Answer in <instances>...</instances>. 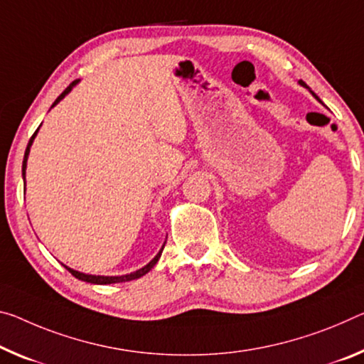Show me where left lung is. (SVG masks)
<instances>
[{"instance_id":"left-lung-1","label":"left lung","mask_w":364,"mask_h":364,"mask_svg":"<svg viewBox=\"0 0 364 364\" xmlns=\"http://www.w3.org/2000/svg\"><path fill=\"white\" fill-rule=\"evenodd\" d=\"M299 84H301V85H304V82H303V80H299ZM314 97H316V94H313ZM316 99H317V97H316Z\"/></svg>"}]
</instances>
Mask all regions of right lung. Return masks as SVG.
<instances>
[{
	"label": "right lung",
	"mask_w": 364,
	"mask_h": 364,
	"mask_svg": "<svg viewBox=\"0 0 364 364\" xmlns=\"http://www.w3.org/2000/svg\"><path fill=\"white\" fill-rule=\"evenodd\" d=\"M77 84V80H73L71 84L68 85V87L65 89V92H63V94L58 97V99L55 100V103L51 107H55L58 102H60L63 97H65L69 90H71L74 85ZM38 131V129H37ZM37 131L33 132V136L31 137V141H28V144H27V149H26V155H24V161H22V176H26V166H27V157H28V152H31V146H32V142H33V137H36V134H37ZM161 251H164V247H161L160 250V252L157 256H155L151 262H149L146 267H142V269H139V270H136V272H132V274H128V275H121V277H103V275H89V274H80V272H77V270H73V269H69V267H65L69 270V272H71L74 277H76V279H79V280H82V282H89V284H97V285H108V284H119V282H129V280H136V279H139V277H142V275H146L149 270H151L155 264H157V261H159V257H160V255H161Z\"/></svg>",
	"instance_id": "1"
}]
</instances>
